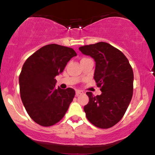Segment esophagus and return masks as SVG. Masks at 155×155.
Here are the masks:
<instances>
[{
  "label": "esophagus",
  "instance_id": "1",
  "mask_svg": "<svg viewBox=\"0 0 155 155\" xmlns=\"http://www.w3.org/2000/svg\"><path fill=\"white\" fill-rule=\"evenodd\" d=\"M84 92L82 91V90H76V96L81 95V94H83Z\"/></svg>",
  "mask_w": 155,
  "mask_h": 155
}]
</instances>
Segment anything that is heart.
Here are the masks:
<instances>
[{
	"mask_svg": "<svg viewBox=\"0 0 155 155\" xmlns=\"http://www.w3.org/2000/svg\"><path fill=\"white\" fill-rule=\"evenodd\" d=\"M83 59H84V58H83Z\"/></svg>",
	"mask_w": 155,
	"mask_h": 155,
	"instance_id": "1",
	"label": "heart"
}]
</instances>
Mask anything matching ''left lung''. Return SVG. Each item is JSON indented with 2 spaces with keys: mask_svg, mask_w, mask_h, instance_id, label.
I'll list each match as a JSON object with an SVG mask.
<instances>
[{
  "mask_svg": "<svg viewBox=\"0 0 155 155\" xmlns=\"http://www.w3.org/2000/svg\"><path fill=\"white\" fill-rule=\"evenodd\" d=\"M95 61L94 79L102 92H87L89 103L84 107L87 120L99 128L113 127L127 111L133 92V71L125 55L106 42L79 48Z\"/></svg>",
  "mask_w": 155,
  "mask_h": 155,
  "instance_id": "1",
  "label": "left lung"
}]
</instances>
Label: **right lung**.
Here are the masks:
<instances>
[{"mask_svg": "<svg viewBox=\"0 0 155 155\" xmlns=\"http://www.w3.org/2000/svg\"><path fill=\"white\" fill-rule=\"evenodd\" d=\"M74 56L72 48L51 44L40 48L25 62L19 77V92L28 115L37 124L54 125L68 109L75 90L56 89L54 78Z\"/></svg>", "mask_w": 155, "mask_h": 155, "instance_id": "obj_1", "label": "right lung"}]
</instances>
